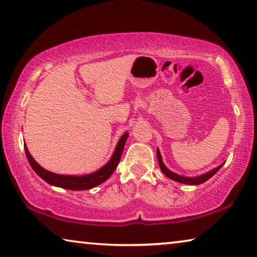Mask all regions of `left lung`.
Listing matches in <instances>:
<instances>
[{"mask_svg":"<svg viewBox=\"0 0 257 257\" xmlns=\"http://www.w3.org/2000/svg\"><path fill=\"white\" fill-rule=\"evenodd\" d=\"M156 156H158V161H159V165H160V169L162 170V172L164 173L165 176L168 178H170L171 180H175L177 182H180V184H185V185H201L204 184V182L207 181L210 178H212L213 176L215 175V173L220 170L221 167H222V164H220L219 167H216L214 169H212L211 171L203 173L201 176H196V177H185V176H181V175H178V173L171 171L170 169L167 168V165L163 163V160H162V155L160 153V150L158 149L156 150Z\"/></svg>","mask_w":257,"mask_h":257,"instance_id":"1","label":"left lung"}]
</instances>
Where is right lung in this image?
<instances>
[{
	"instance_id": "add662e5",
	"label": "right lung",
	"mask_w": 257,
	"mask_h": 257,
	"mask_svg": "<svg viewBox=\"0 0 257 257\" xmlns=\"http://www.w3.org/2000/svg\"><path fill=\"white\" fill-rule=\"evenodd\" d=\"M128 136H129V133H124L122 136L120 137L118 144L115 146V150L113 152L111 159L107 161L106 164H104L102 168H99L96 171H94L92 173H87V175H81V176L59 175V173L47 171L46 169L41 167V165L34 160L33 156L30 155L26 143H25V153H26V156H27L30 167L33 168V170L36 172L43 180L46 181L47 184L55 187H60V188L69 189V190H87L103 184V182L106 181L112 173L114 172V170L120 162L121 155H122L125 141H127Z\"/></svg>"
}]
</instances>
